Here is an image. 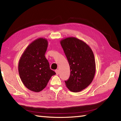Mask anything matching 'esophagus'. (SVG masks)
Masks as SVG:
<instances>
[{
  "label": "esophagus",
  "mask_w": 121,
  "mask_h": 121,
  "mask_svg": "<svg viewBox=\"0 0 121 121\" xmlns=\"http://www.w3.org/2000/svg\"><path fill=\"white\" fill-rule=\"evenodd\" d=\"M55 72H56V75H58L59 73V71L58 69H56V70H55Z\"/></svg>",
  "instance_id": "obj_1"
}]
</instances>
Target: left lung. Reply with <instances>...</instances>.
I'll return each instance as SVG.
<instances>
[{"label":"left lung","instance_id":"8db88e82","mask_svg":"<svg viewBox=\"0 0 121 121\" xmlns=\"http://www.w3.org/2000/svg\"><path fill=\"white\" fill-rule=\"evenodd\" d=\"M70 66V77L65 81L72 92L81 91L91 84L95 73L94 53L88 44L74 37L60 41Z\"/></svg>","mask_w":121,"mask_h":121}]
</instances>
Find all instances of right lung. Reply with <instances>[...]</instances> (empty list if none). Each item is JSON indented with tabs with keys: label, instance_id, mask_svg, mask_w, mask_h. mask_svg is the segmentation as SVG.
<instances>
[{
	"label": "right lung",
	"instance_id": "1",
	"mask_svg": "<svg viewBox=\"0 0 121 121\" xmlns=\"http://www.w3.org/2000/svg\"><path fill=\"white\" fill-rule=\"evenodd\" d=\"M48 40L39 38L27 46L18 63V72L23 84L29 90L39 92L44 89L56 73L51 69L45 54Z\"/></svg>",
	"mask_w": 121,
	"mask_h": 121
}]
</instances>
